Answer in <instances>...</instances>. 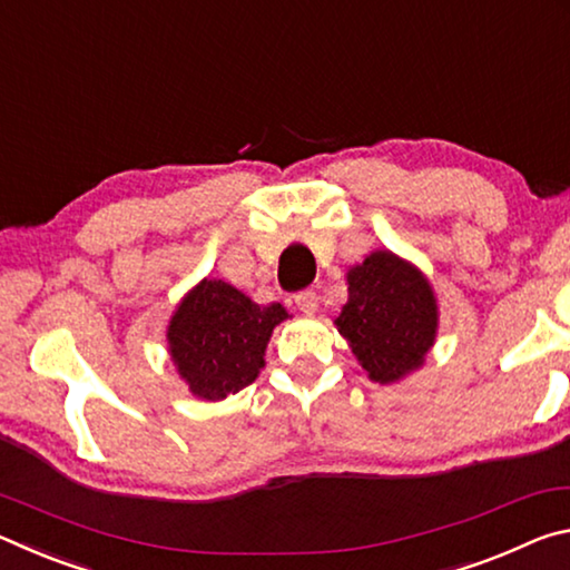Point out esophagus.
I'll use <instances>...</instances> for the list:
<instances>
[{
  "label": "esophagus",
  "mask_w": 570,
  "mask_h": 570,
  "mask_svg": "<svg viewBox=\"0 0 570 570\" xmlns=\"http://www.w3.org/2000/svg\"><path fill=\"white\" fill-rule=\"evenodd\" d=\"M294 302L304 314H316V308H320V296H316V292H312V288H304V292H298L294 296Z\"/></svg>",
  "instance_id": "34e87169"
}]
</instances>
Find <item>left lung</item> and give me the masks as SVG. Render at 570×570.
Returning a JSON list of instances; mask_svg holds the SVG:
<instances>
[{
	"label": "left lung",
	"instance_id": "obj_1",
	"mask_svg": "<svg viewBox=\"0 0 570 570\" xmlns=\"http://www.w3.org/2000/svg\"><path fill=\"white\" fill-rule=\"evenodd\" d=\"M350 298L334 324L372 382L420 370L438 336V298L417 266L374 250L346 272Z\"/></svg>",
	"mask_w": 570,
	"mask_h": 570
}]
</instances>
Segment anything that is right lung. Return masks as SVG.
Segmentation results:
<instances>
[{
  "label": "right lung",
  "mask_w": 570,
  "mask_h": 570,
  "mask_svg": "<svg viewBox=\"0 0 570 570\" xmlns=\"http://www.w3.org/2000/svg\"><path fill=\"white\" fill-rule=\"evenodd\" d=\"M286 316L282 304L258 306L220 278H204L170 316V360L196 397L224 400L258 377L274 326Z\"/></svg>",
  "instance_id": "add662e5"
}]
</instances>
